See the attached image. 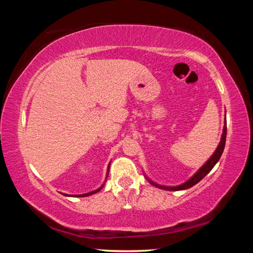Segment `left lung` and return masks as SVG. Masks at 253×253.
Listing matches in <instances>:
<instances>
[{"label":"left lung","mask_w":253,"mask_h":253,"mask_svg":"<svg viewBox=\"0 0 253 253\" xmlns=\"http://www.w3.org/2000/svg\"><path fill=\"white\" fill-rule=\"evenodd\" d=\"M225 139H226V122H225L224 127H223V134H222L221 142L219 144V146H217L216 151L214 152V154L211 156V158H210V160L207 163H205L202 168H201L198 170V172H196L193 175V176L188 179L187 182L182 184V185H178V186H163V185H158V184L153 183L152 181H149V182H151L153 185H155L156 187H160V188H162V190H168V191H181V190H186V188L192 187L193 185H195V184H198L201 181V179L204 178L205 175L209 174L210 170H211L214 168V165H215L216 163L219 162L222 153H223V151H224Z\"/></svg>","instance_id":"1"}]
</instances>
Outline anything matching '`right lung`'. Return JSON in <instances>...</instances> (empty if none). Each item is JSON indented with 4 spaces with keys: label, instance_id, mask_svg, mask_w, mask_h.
I'll return each mask as SVG.
<instances>
[{
    "label": "right lung",
    "instance_id": "1",
    "mask_svg": "<svg viewBox=\"0 0 253 253\" xmlns=\"http://www.w3.org/2000/svg\"><path fill=\"white\" fill-rule=\"evenodd\" d=\"M108 169H109V168H108ZM102 187V186H101ZM101 187L100 188H98V190H96V191H92V192H90V193H85V194H80V195H77L78 196V198H83V196H89V195H92V194H95V193H97V192H99L100 190H101ZM63 195H66V194H63Z\"/></svg>",
    "mask_w": 253,
    "mask_h": 253
}]
</instances>
